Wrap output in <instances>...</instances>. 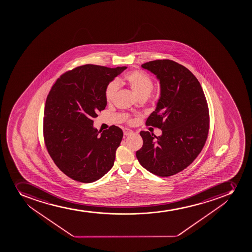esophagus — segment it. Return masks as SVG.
Wrapping results in <instances>:
<instances>
[{"label": "esophagus", "instance_id": "34e87169", "mask_svg": "<svg viewBox=\"0 0 252 252\" xmlns=\"http://www.w3.org/2000/svg\"><path fill=\"white\" fill-rule=\"evenodd\" d=\"M123 133H124L125 136H127L132 134V130H129V129H124L123 130Z\"/></svg>", "mask_w": 252, "mask_h": 252}]
</instances>
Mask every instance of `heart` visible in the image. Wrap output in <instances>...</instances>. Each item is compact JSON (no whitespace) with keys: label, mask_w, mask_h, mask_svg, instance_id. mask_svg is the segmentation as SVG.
<instances>
[{"label":"heart","mask_w":252,"mask_h":252,"mask_svg":"<svg viewBox=\"0 0 252 252\" xmlns=\"http://www.w3.org/2000/svg\"><path fill=\"white\" fill-rule=\"evenodd\" d=\"M118 84L126 85L139 99L143 101L150 96L154 88V83L150 75L140 70H131L126 74L124 78L118 81ZM117 83L112 81L105 89V99L108 103L114 100L117 94Z\"/></svg>","instance_id":"1"}]
</instances>
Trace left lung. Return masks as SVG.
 Here are the masks:
<instances>
[{
  "mask_svg": "<svg viewBox=\"0 0 252 252\" xmlns=\"http://www.w3.org/2000/svg\"><path fill=\"white\" fill-rule=\"evenodd\" d=\"M141 66L160 81L157 107L145 124L161 129L162 135L140 131L144 143L136 157L153 174L170 177L191 164L205 145L209 130L206 97L197 78L174 61H151Z\"/></svg>",
  "mask_w": 252,
  "mask_h": 252,
  "instance_id": "obj_1",
  "label": "left lung"
}]
</instances>
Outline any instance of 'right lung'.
<instances>
[{
  "mask_svg": "<svg viewBox=\"0 0 252 252\" xmlns=\"http://www.w3.org/2000/svg\"><path fill=\"white\" fill-rule=\"evenodd\" d=\"M126 66L80 65L58 78L46 100L43 139L57 167L77 182L90 183L103 177L114 164L122 129L111 126L99 131L93 118L105 109L107 85Z\"/></svg>",
  "mask_w": 252,
  "mask_h": 252,
  "instance_id": "right-lung-1",
  "label": "right lung"
}]
</instances>
